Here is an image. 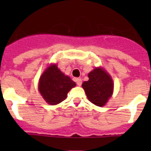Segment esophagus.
I'll list each match as a JSON object with an SVG mask.
<instances>
[{"mask_svg": "<svg viewBox=\"0 0 151 151\" xmlns=\"http://www.w3.org/2000/svg\"><path fill=\"white\" fill-rule=\"evenodd\" d=\"M76 83L78 86H81L82 85V80L80 78H77L76 79Z\"/></svg>", "mask_w": 151, "mask_h": 151, "instance_id": "esophagus-1", "label": "esophagus"}]
</instances>
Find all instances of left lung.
Returning <instances> with one entry per match:
<instances>
[{
  "instance_id": "1",
  "label": "left lung",
  "mask_w": 151,
  "mask_h": 151,
  "mask_svg": "<svg viewBox=\"0 0 151 151\" xmlns=\"http://www.w3.org/2000/svg\"><path fill=\"white\" fill-rule=\"evenodd\" d=\"M88 77V81L82 85L88 100L96 106H104L113 91L112 78L101 68H96L91 71Z\"/></svg>"
}]
</instances>
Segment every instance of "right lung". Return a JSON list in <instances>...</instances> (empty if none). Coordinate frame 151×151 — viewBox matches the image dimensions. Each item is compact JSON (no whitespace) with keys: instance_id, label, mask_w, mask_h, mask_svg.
I'll return each instance as SVG.
<instances>
[{"instance_id":"add662e5","label":"right lung","mask_w":151,"mask_h":151,"mask_svg":"<svg viewBox=\"0 0 151 151\" xmlns=\"http://www.w3.org/2000/svg\"><path fill=\"white\" fill-rule=\"evenodd\" d=\"M75 85L55 64L49 66L41 76L39 89L44 99L48 104L55 105L66 99L68 91Z\"/></svg>"}]
</instances>
